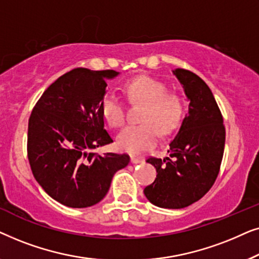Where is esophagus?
Here are the masks:
<instances>
[{"label":"esophagus","mask_w":259,"mask_h":259,"mask_svg":"<svg viewBox=\"0 0 259 259\" xmlns=\"http://www.w3.org/2000/svg\"><path fill=\"white\" fill-rule=\"evenodd\" d=\"M131 162H132V164H139V162H143V159L136 158V157H131Z\"/></svg>","instance_id":"34e87169"}]
</instances>
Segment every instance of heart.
<instances>
[{"label":"heart","instance_id":"b5f03b06","mask_svg":"<svg viewBox=\"0 0 259 259\" xmlns=\"http://www.w3.org/2000/svg\"><path fill=\"white\" fill-rule=\"evenodd\" d=\"M125 91L131 101L145 104L140 115L143 122L123 128L116 137V145L131 154H139L158 143L160 131L162 134H169L178 127L184 115V104L178 94L167 93L168 88L164 82L150 76L131 81ZM101 113L109 126L118 128L125 123V105L113 92L102 98Z\"/></svg>","mask_w":259,"mask_h":259}]
</instances>
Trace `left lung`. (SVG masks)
<instances>
[{"instance_id": "1", "label": "left lung", "mask_w": 259, "mask_h": 259, "mask_svg": "<svg viewBox=\"0 0 259 259\" xmlns=\"http://www.w3.org/2000/svg\"><path fill=\"white\" fill-rule=\"evenodd\" d=\"M189 100V113L168 153L161 160L148 158L157 178L144 193L155 206L183 208L196 203L213 185L225 146V127L213 94L204 80L190 70H173Z\"/></svg>"}]
</instances>
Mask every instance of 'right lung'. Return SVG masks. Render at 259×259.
<instances>
[{
	"label": "right lung",
	"mask_w": 259,
	"mask_h": 259,
	"mask_svg": "<svg viewBox=\"0 0 259 259\" xmlns=\"http://www.w3.org/2000/svg\"><path fill=\"white\" fill-rule=\"evenodd\" d=\"M115 70L75 68L44 92L28 122L31 172L48 196L68 207L93 206L107 194L128 154L94 153L113 143L105 130L101 100Z\"/></svg>",
	"instance_id": "1"
}]
</instances>
